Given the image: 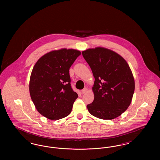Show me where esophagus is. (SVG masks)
<instances>
[{
    "instance_id": "esophagus-1",
    "label": "esophagus",
    "mask_w": 160,
    "mask_h": 160,
    "mask_svg": "<svg viewBox=\"0 0 160 160\" xmlns=\"http://www.w3.org/2000/svg\"><path fill=\"white\" fill-rule=\"evenodd\" d=\"M88 88H84L83 89L82 91V94H84V93H85L86 92L88 91Z\"/></svg>"
}]
</instances>
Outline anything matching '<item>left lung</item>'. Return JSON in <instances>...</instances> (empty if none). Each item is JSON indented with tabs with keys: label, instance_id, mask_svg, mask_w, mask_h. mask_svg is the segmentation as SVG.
Instances as JSON below:
<instances>
[{
	"label": "left lung",
	"instance_id": "8db88e82",
	"mask_svg": "<svg viewBox=\"0 0 160 160\" xmlns=\"http://www.w3.org/2000/svg\"><path fill=\"white\" fill-rule=\"evenodd\" d=\"M82 54L95 78L94 99L87 105L89 112L101 119L116 118L127 110L134 92L129 65L120 54L102 47L88 48Z\"/></svg>",
	"mask_w": 160,
	"mask_h": 160
}]
</instances>
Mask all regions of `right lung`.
Returning <instances> with one entry per match:
<instances>
[{"label": "right lung", "instance_id": "1", "mask_svg": "<svg viewBox=\"0 0 160 160\" xmlns=\"http://www.w3.org/2000/svg\"><path fill=\"white\" fill-rule=\"evenodd\" d=\"M81 54L79 50L61 48L41 56L35 64L29 80V92L38 112L50 120L71 113L78 97L71 87L69 69Z\"/></svg>", "mask_w": 160, "mask_h": 160}]
</instances>
